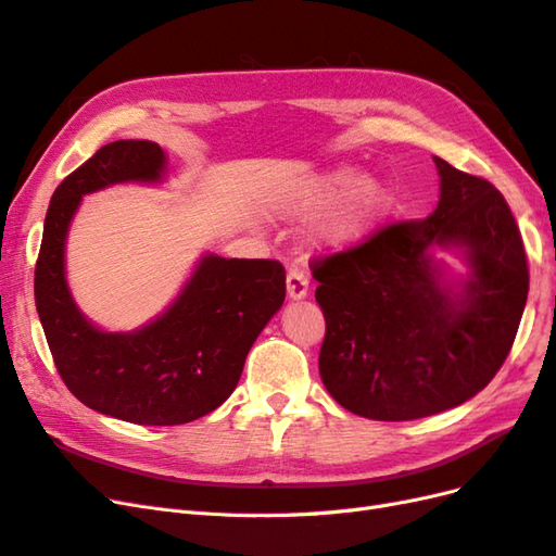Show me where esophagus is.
<instances>
[{
    "label": "esophagus",
    "mask_w": 556,
    "mask_h": 556,
    "mask_svg": "<svg viewBox=\"0 0 556 556\" xmlns=\"http://www.w3.org/2000/svg\"><path fill=\"white\" fill-rule=\"evenodd\" d=\"M308 294V278L304 271L292 266L288 271V296L290 299H304Z\"/></svg>",
    "instance_id": "34e87169"
}]
</instances>
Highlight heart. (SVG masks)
Wrapping results in <instances>:
<instances>
[{
	"label": "heart",
	"mask_w": 556,
	"mask_h": 556,
	"mask_svg": "<svg viewBox=\"0 0 556 556\" xmlns=\"http://www.w3.org/2000/svg\"><path fill=\"white\" fill-rule=\"evenodd\" d=\"M341 195L319 225V239L329 245H352L366 239L394 208L390 185L374 176L355 178L352 169H336L308 180L294 201L296 215H315Z\"/></svg>",
	"instance_id": "heart-1"
}]
</instances>
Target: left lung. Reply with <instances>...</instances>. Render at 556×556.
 <instances>
[{
  "instance_id": "1",
  "label": "left lung",
  "mask_w": 556,
  "mask_h": 556,
  "mask_svg": "<svg viewBox=\"0 0 556 556\" xmlns=\"http://www.w3.org/2000/svg\"><path fill=\"white\" fill-rule=\"evenodd\" d=\"M441 201L315 257L325 315L319 376L350 413L406 422L443 413L492 382L515 343L529 266L508 201L494 185L433 157ZM431 244L467 248L475 278L459 298L438 285Z\"/></svg>"
}]
</instances>
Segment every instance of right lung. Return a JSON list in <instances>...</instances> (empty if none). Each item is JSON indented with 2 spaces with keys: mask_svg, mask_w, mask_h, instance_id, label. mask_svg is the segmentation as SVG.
Segmentation results:
<instances>
[{
  "mask_svg": "<svg viewBox=\"0 0 556 556\" xmlns=\"http://www.w3.org/2000/svg\"><path fill=\"white\" fill-rule=\"evenodd\" d=\"M153 141H113L66 176L50 199L35 301L55 368L88 408L125 422L174 427L215 410L237 387L248 350L285 301L276 260L204 257L176 304L137 333H104L78 313L64 280V237L83 194L157 180Z\"/></svg>",
  "mask_w": 556,
  "mask_h": 556,
  "instance_id": "add662e5",
  "label": "right lung"
}]
</instances>
